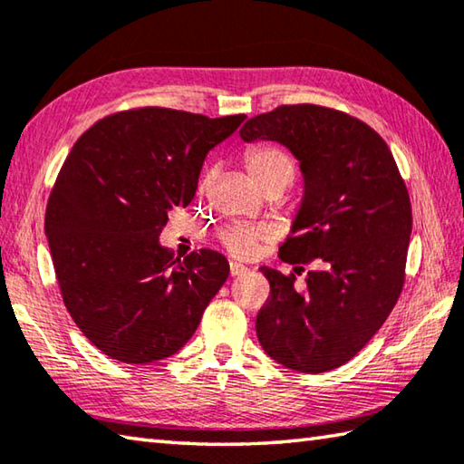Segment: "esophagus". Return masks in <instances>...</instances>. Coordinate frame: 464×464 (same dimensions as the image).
<instances>
[{
	"mask_svg": "<svg viewBox=\"0 0 464 464\" xmlns=\"http://www.w3.org/2000/svg\"><path fill=\"white\" fill-rule=\"evenodd\" d=\"M247 272V268L243 264H239V262H231L229 264V274L231 276H241V274H246Z\"/></svg>",
	"mask_w": 464,
	"mask_h": 464,
	"instance_id": "esophagus-1",
	"label": "esophagus"
}]
</instances>
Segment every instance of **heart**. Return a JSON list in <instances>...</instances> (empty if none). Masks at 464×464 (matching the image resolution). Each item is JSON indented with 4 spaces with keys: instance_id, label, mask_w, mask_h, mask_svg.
<instances>
[{
    "instance_id": "obj_1",
    "label": "heart",
    "mask_w": 464,
    "mask_h": 464,
    "mask_svg": "<svg viewBox=\"0 0 464 464\" xmlns=\"http://www.w3.org/2000/svg\"><path fill=\"white\" fill-rule=\"evenodd\" d=\"M246 169L257 188L266 190H286L296 174V163L286 149L278 145H254L243 155ZM223 247L237 257H247L256 251L260 231L243 225H229L218 233Z\"/></svg>"
}]
</instances>
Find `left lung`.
Listing matches in <instances>:
<instances>
[{
	"label": "left lung",
	"mask_w": 464,
	"mask_h": 464,
	"mask_svg": "<svg viewBox=\"0 0 464 464\" xmlns=\"http://www.w3.org/2000/svg\"><path fill=\"white\" fill-rule=\"evenodd\" d=\"M239 135L285 145L304 179L293 235L278 254L295 274L260 268L270 296L257 313V340L293 371H334L364 348L401 295L411 235L405 182L379 132L334 108L278 106ZM307 263L316 268L296 287Z\"/></svg>",
	"instance_id": "left-lung-1"
}]
</instances>
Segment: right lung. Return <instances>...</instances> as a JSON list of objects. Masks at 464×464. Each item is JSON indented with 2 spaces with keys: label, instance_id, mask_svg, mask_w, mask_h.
<instances>
[{
  "label": "right lung",
  "instance_id": "add662e5",
  "mask_svg": "<svg viewBox=\"0 0 464 464\" xmlns=\"http://www.w3.org/2000/svg\"><path fill=\"white\" fill-rule=\"evenodd\" d=\"M243 121L124 110L85 130L63 163L44 233L69 315L106 356L147 364L176 354L225 285L223 254L179 262L160 233L171 208L192 202L204 157Z\"/></svg>",
  "mask_w": 464,
  "mask_h": 464
}]
</instances>
